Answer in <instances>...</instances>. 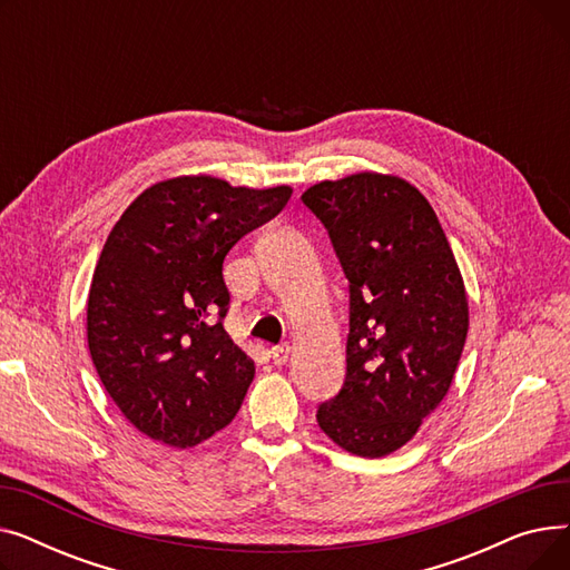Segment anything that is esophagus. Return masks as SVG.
<instances>
[{"label": "esophagus", "instance_id": "1", "mask_svg": "<svg viewBox=\"0 0 570 570\" xmlns=\"http://www.w3.org/2000/svg\"><path fill=\"white\" fill-rule=\"evenodd\" d=\"M288 353H291V348H288L286 344L269 348V357H273V363H275V365H284V363L288 361Z\"/></svg>", "mask_w": 570, "mask_h": 570}]
</instances>
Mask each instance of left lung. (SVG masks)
I'll return each instance as SVG.
<instances>
[{"mask_svg":"<svg viewBox=\"0 0 570 570\" xmlns=\"http://www.w3.org/2000/svg\"><path fill=\"white\" fill-rule=\"evenodd\" d=\"M301 200L348 279L346 376L316 421L344 451L383 458L453 383L469 327L460 267L432 205L400 177L325 179Z\"/></svg>","mask_w":570,"mask_h":570,"instance_id":"1","label":"left lung"}]
</instances>
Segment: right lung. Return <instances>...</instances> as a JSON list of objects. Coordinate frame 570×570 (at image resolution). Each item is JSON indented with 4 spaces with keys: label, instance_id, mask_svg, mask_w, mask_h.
<instances>
[{
    "label": "right lung",
    "instance_id": "right-lung-1",
    "mask_svg": "<svg viewBox=\"0 0 570 570\" xmlns=\"http://www.w3.org/2000/svg\"><path fill=\"white\" fill-rule=\"evenodd\" d=\"M291 194L175 177L145 189L110 230L89 286L87 344L106 393L138 432L189 448L239 411L256 367L224 331L222 267Z\"/></svg>",
    "mask_w": 570,
    "mask_h": 570
}]
</instances>
